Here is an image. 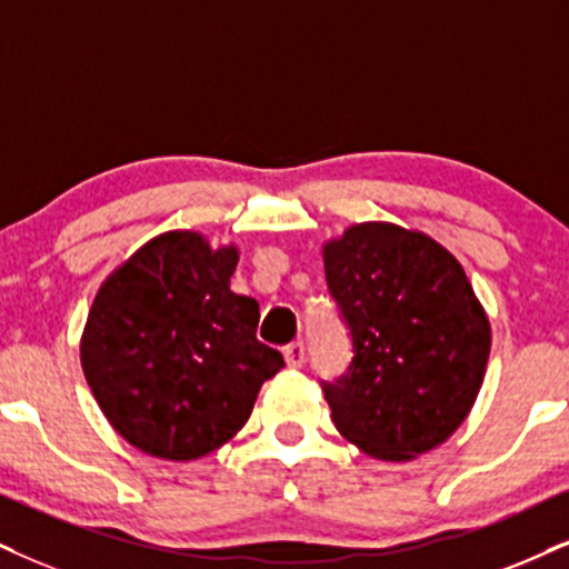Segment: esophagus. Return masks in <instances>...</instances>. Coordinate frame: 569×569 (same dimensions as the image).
I'll use <instances>...</instances> for the list:
<instances>
[{"mask_svg": "<svg viewBox=\"0 0 569 569\" xmlns=\"http://www.w3.org/2000/svg\"><path fill=\"white\" fill-rule=\"evenodd\" d=\"M283 357H286V365L289 368H301L307 359V349H305V341H293L289 347L283 349Z\"/></svg>", "mask_w": 569, "mask_h": 569, "instance_id": "esophagus-1", "label": "esophagus"}]
</instances>
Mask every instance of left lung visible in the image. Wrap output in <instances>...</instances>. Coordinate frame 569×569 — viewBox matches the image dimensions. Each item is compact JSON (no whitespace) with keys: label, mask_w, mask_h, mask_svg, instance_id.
Wrapping results in <instances>:
<instances>
[{"label":"left lung","mask_w":569,"mask_h":569,"mask_svg":"<svg viewBox=\"0 0 569 569\" xmlns=\"http://www.w3.org/2000/svg\"><path fill=\"white\" fill-rule=\"evenodd\" d=\"M322 262L355 351L347 372L322 380L338 433L386 462L436 449L470 415L491 351L462 264L393 222L351 226Z\"/></svg>","instance_id":"8db88e82"}]
</instances>
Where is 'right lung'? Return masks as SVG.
Masks as SVG:
<instances>
[{
	"mask_svg": "<svg viewBox=\"0 0 569 569\" xmlns=\"http://www.w3.org/2000/svg\"><path fill=\"white\" fill-rule=\"evenodd\" d=\"M236 262V247L170 231L93 299L83 376L110 426L147 455L189 462L220 449L283 368V355L257 341L260 305L231 291Z\"/></svg>",
	"mask_w": 569,
	"mask_h": 569,
	"instance_id": "add662e5",
	"label": "right lung"
}]
</instances>
